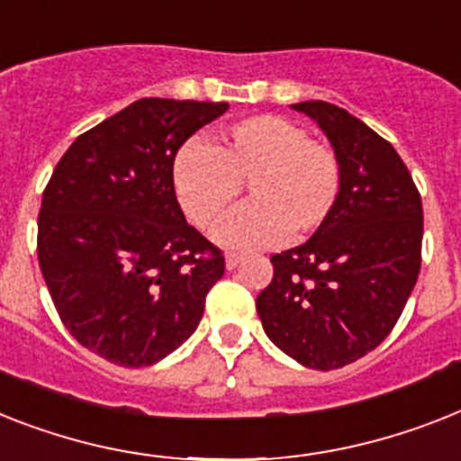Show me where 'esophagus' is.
<instances>
[{
  "label": "esophagus",
  "mask_w": 461,
  "mask_h": 461,
  "mask_svg": "<svg viewBox=\"0 0 461 461\" xmlns=\"http://www.w3.org/2000/svg\"><path fill=\"white\" fill-rule=\"evenodd\" d=\"M241 263H243L241 253H227V256H224V265H227V269L239 267Z\"/></svg>",
  "instance_id": "1"
}]
</instances>
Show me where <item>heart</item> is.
I'll return each instance as SVG.
<instances>
[{"mask_svg": "<svg viewBox=\"0 0 461 461\" xmlns=\"http://www.w3.org/2000/svg\"><path fill=\"white\" fill-rule=\"evenodd\" d=\"M250 203L215 230L230 249H265L308 237L339 203L343 167L329 144L310 140L301 125L279 115H253L231 125L218 146L192 140L172 158V189L186 218L211 230L241 194Z\"/></svg>", "mask_w": 461, "mask_h": 461, "instance_id": "obj_1", "label": "heart"}]
</instances>
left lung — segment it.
Returning a JSON list of instances; mask_svg holds the SVG:
<instances>
[{
	"instance_id": "obj_1",
	"label": "left lung",
	"mask_w": 461,
	"mask_h": 461,
	"mask_svg": "<svg viewBox=\"0 0 461 461\" xmlns=\"http://www.w3.org/2000/svg\"><path fill=\"white\" fill-rule=\"evenodd\" d=\"M343 167L339 203L305 243L272 256L256 301L267 339L310 369L372 353L402 315L421 267L424 212L412 175L384 137L327 101L294 104Z\"/></svg>"
}]
</instances>
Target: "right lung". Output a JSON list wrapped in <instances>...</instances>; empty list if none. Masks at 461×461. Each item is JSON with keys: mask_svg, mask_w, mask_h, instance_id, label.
Segmentation results:
<instances>
[{"mask_svg": "<svg viewBox=\"0 0 461 461\" xmlns=\"http://www.w3.org/2000/svg\"><path fill=\"white\" fill-rule=\"evenodd\" d=\"M230 104L140 99L80 134L37 218L44 282L75 340L121 366H149L196 331L224 258L186 224L172 158Z\"/></svg>", "mask_w": 461, "mask_h": 461, "instance_id": "obj_1", "label": "right lung"}]
</instances>
